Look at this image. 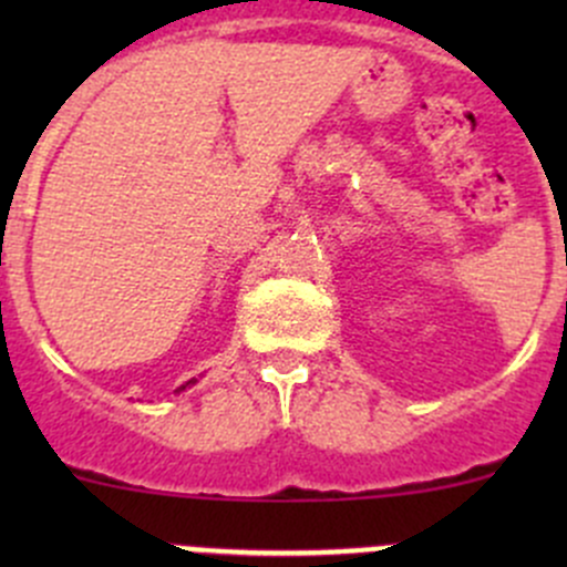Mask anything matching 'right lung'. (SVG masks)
Segmentation results:
<instances>
[{"mask_svg":"<svg viewBox=\"0 0 567 567\" xmlns=\"http://www.w3.org/2000/svg\"><path fill=\"white\" fill-rule=\"evenodd\" d=\"M188 384H194V379H192V381H188ZM188 384H186V386H188ZM186 386H181V390H186Z\"/></svg>","mask_w":567,"mask_h":567,"instance_id":"add662e5","label":"right lung"}]
</instances>
